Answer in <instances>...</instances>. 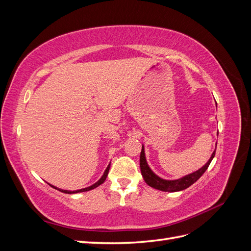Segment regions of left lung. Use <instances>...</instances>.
Wrapping results in <instances>:
<instances>
[{
    "label": "left lung",
    "mask_w": 251,
    "mask_h": 251,
    "mask_svg": "<svg viewBox=\"0 0 251 251\" xmlns=\"http://www.w3.org/2000/svg\"><path fill=\"white\" fill-rule=\"evenodd\" d=\"M215 154H216V151L212 153L207 163L199 171H197L193 174H189L187 176L178 180H164V179L159 178L157 175H155L149 168L146 155H144V148L142 147L141 153H140V170H141V174L144 181H146L147 184L150 185L151 187L159 189V191H162V192H179V191H183V189L194 184L195 182L202 176V175L205 173V171L207 170L212 160V158L215 157Z\"/></svg>",
    "instance_id": "left-lung-1"
}]
</instances>
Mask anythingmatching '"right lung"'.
I'll return each instance as SVG.
<instances>
[{"instance_id":"add662e5","label":"right lung","mask_w":251,"mask_h":251,"mask_svg":"<svg viewBox=\"0 0 251 251\" xmlns=\"http://www.w3.org/2000/svg\"><path fill=\"white\" fill-rule=\"evenodd\" d=\"M109 170H110V164L108 165V168L105 169V171H104V173H103V175H102V177L98 180L95 184H93V185H91V186H89V187H86V188H82V189H78V191H73V192H70V191H64V189H58L57 187H55V186H53V185H51L53 188H55V189H58L59 192H62V193H65V194H77V193H81V192H88V191H91V189H94V188H96L97 186H100V184H102L103 182H104V180L107 179V176H108V174H109ZM50 185V184H49Z\"/></svg>"}]
</instances>
